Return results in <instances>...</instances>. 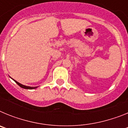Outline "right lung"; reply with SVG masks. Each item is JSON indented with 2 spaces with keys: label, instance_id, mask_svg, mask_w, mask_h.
Returning <instances> with one entry per match:
<instances>
[{
  "label": "right lung",
  "instance_id": "add662e5",
  "mask_svg": "<svg viewBox=\"0 0 128 128\" xmlns=\"http://www.w3.org/2000/svg\"><path fill=\"white\" fill-rule=\"evenodd\" d=\"M14 81H15V82L16 83V84H18V85L20 86L21 88H24V89H29V90H32V89H35V88H38V86H35V87H31V86H26V85H24V84H22L21 83H20V82H17L16 81H15V80H14Z\"/></svg>",
  "mask_w": 128,
  "mask_h": 128
}]
</instances>
